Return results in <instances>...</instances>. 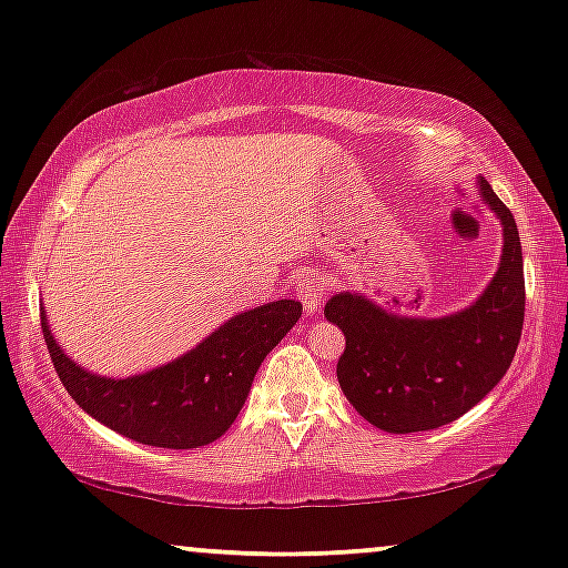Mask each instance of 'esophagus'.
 Wrapping results in <instances>:
<instances>
[{
	"mask_svg": "<svg viewBox=\"0 0 568 568\" xmlns=\"http://www.w3.org/2000/svg\"><path fill=\"white\" fill-rule=\"evenodd\" d=\"M294 294H297L302 307H305L307 315H315L317 310H321V300H323V284L321 278L313 276V274H302L297 278V284H294Z\"/></svg>",
	"mask_w": 568,
	"mask_h": 568,
	"instance_id": "esophagus-1",
	"label": "esophagus"
}]
</instances>
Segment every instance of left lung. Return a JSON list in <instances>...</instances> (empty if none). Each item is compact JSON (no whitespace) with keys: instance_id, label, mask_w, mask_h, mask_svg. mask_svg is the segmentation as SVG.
Returning a JSON list of instances; mask_svg holds the SVG:
<instances>
[{"instance_id":"obj_1","label":"left lung","mask_w":568,"mask_h":568,"mask_svg":"<svg viewBox=\"0 0 568 568\" xmlns=\"http://www.w3.org/2000/svg\"><path fill=\"white\" fill-rule=\"evenodd\" d=\"M478 196L501 222V258L476 302L442 317L398 315L362 292H338L325 317L346 336L336 375L346 400L390 434L445 426L484 400L507 375L525 321V271L517 222L491 185Z\"/></svg>"}]
</instances>
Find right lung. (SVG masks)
I'll use <instances>...</instances> for the list:
<instances>
[{
	"instance_id": "right-lung-1",
	"label": "right lung",
	"mask_w": 568,
	"mask_h": 568,
	"mask_svg": "<svg viewBox=\"0 0 568 568\" xmlns=\"http://www.w3.org/2000/svg\"><path fill=\"white\" fill-rule=\"evenodd\" d=\"M297 300L237 313L178 359L142 375L105 377L77 364L41 325L57 375L84 414L150 447L193 449L220 439L235 422L266 354L300 321Z\"/></svg>"
}]
</instances>
